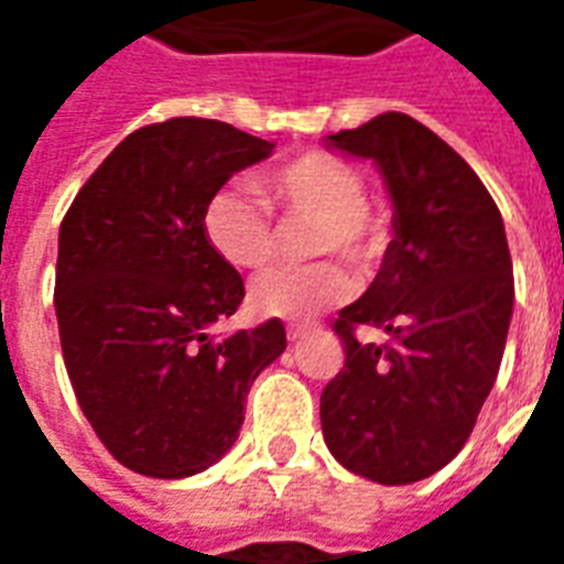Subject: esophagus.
<instances>
[{"instance_id":"esophagus-1","label":"esophagus","mask_w":564,"mask_h":564,"mask_svg":"<svg viewBox=\"0 0 564 564\" xmlns=\"http://www.w3.org/2000/svg\"><path fill=\"white\" fill-rule=\"evenodd\" d=\"M310 330H313L310 325H290L286 327V339H290V343H299V339H304Z\"/></svg>"}]
</instances>
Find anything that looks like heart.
Listing matches in <instances>:
<instances>
[{
	"label": "heart",
	"mask_w": 564,
	"mask_h": 564,
	"mask_svg": "<svg viewBox=\"0 0 564 564\" xmlns=\"http://www.w3.org/2000/svg\"><path fill=\"white\" fill-rule=\"evenodd\" d=\"M254 189L225 187L202 213L204 237L234 269H260L272 260L278 230L269 206L283 219H313L310 251L343 254L369 265L383 251V228L366 204V178L351 163L327 152H307L265 172ZM354 283L339 263L274 265L251 283L248 304L265 318H313L351 295Z\"/></svg>",
	"instance_id": "1"
}]
</instances>
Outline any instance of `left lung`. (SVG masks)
I'll return each instance as SVG.
<instances>
[{"mask_svg":"<svg viewBox=\"0 0 564 564\" xmlns=\"http://www.w3.org/2000/svg\"><path fill=\"white\" fill-rule=\"evenodd\" d=\"M327 145L377 163L394 239L339 310L345 366L322 392V433L348 471L406 486L463 451L495 386L516 299L507 230L477 172L419 119L389 110ZM360 324L390 343L360 344Z\"/></svg>","mask_w":564,"mask_h":564,"instance_id":"8db88e82","label":"left lung"}]
</instances>
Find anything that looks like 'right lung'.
<instances>
[{
  "mask_svg": "<svg viewBox=\"0 0 564 564\" xmlns=\"http://www.w3.org/2000/svg\"><path fill=\"white\" fill-rule=\"evenodd\" d=\"M274 143L175 117L128 134L75 195L57 234L55 313L78 406L113 459L181 480L228 454L257 375L286 348L278 318L213 336L246 286L202 213Z\"/></svg>",
  "mask_w": 564,
  "mask_h": 564,
  "instance_id": "right-lung-1",
  "label": "right lung"
}]
</instances>
